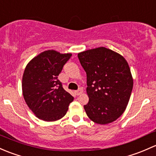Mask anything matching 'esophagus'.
Segmentation results:
<instances>
[{
  "label": "esophagus",
  "mask_w": 156,
  "mask_h": 156,
  "mask_svg": "<svg viewBox=\"0 0 156 156\" xmlns=\"http://www.w3.org/2000/svg\"><path fill=\"white\" fill-rule=\"evenodd\" d=\"M83 91V90L82 88H80L78 90H76V91H75V94H76V95H80V94H82V92Z\"/></svg>",
  "instance_id": "esophagus-1"
}]
</instances>
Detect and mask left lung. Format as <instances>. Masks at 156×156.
<instances>
[{"label": "left lung", "mask_w": 156, "mask_h": 156, "mask_svg": "<svg viewBox=\"0 0 156 156\" xmlns=\"http://www.w3.org/2000/svg\"><path fill=\"white\" fill-rule=\"evenodd\" d=\"M78 58L87 76L86 114L98 124L113 122L124 113L133 89L128 62L105 47L80 52Z\"/></svg>", "instance_id": "1"}]
</instances>
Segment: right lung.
Here are the masks:
<instances>
[{
    "mask_svg": "<svg viewBox=\"0 0 156 156\" xmlns=\"http://www.w3.org/2000/svg\"><path fill=\"white\" fill-rule=\"evenodd\" d=\"M71 54L45 51L28 64L22 76L25 102L37 118L52 122L62 118L73 97L63 89L58 76Z\"/></svg>",
    "mask_w": 156,
    "mask_h": 156,
    "instance_id": "1",
    "label": "right lung"
}]
</instances>
